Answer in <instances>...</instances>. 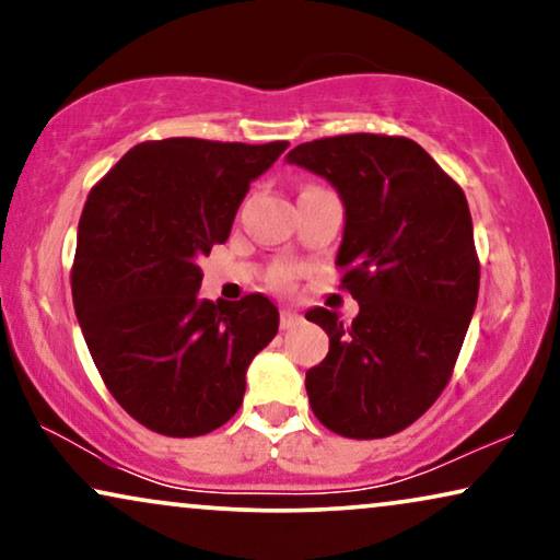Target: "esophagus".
Returning a JSON list of instances; mask_svg holds the SVG:
<instances>
[{
  "instance_id": "1",
  "label": "esophagus",
  "mask_w": 560,
  "mask_h": 560,
  "mask_svg": "<svg viewBox=\"0 0 560 560\" xmlns=\"http://www.w3.org/2000/svg\"><path fill=\"white\" fill-rule=\"evenodd\" d=\"M301 320H303V316L293 308H282L280 311V328H282V331H288V328H295L298 324H301Z\"/></svg>"
}]
</instances>
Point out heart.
<instances>
[{
	"mask_svg": "<svg viewBox=\"0 0 560 560\" xmlns=\"http://www.w3.org/2000/svg\"><path fill=\"white\" fill-rule=\"evenodd\" d=\"M270 282L275 288H288L290 282H293V270H290V267H275Z\"/></svg>",
	"mask_w": 560,
	"mask_h": 560,
	"instance_id": "b5f03b06",
	"label": "heart"
}]
</instances>
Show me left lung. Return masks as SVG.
<instances>
[{"mask_svg": "<svg viewBox=\"0 0 560 560\" xmlns=\"http://www.w3.org/2000/svg\"><path fill=\"white\" fill-rule=\"evenodd\" d=\"M288 163L320 175L347 209L336 265L359 303L305 318L328 334L305 372L311 408L347 439H385L448 385L479 295V257L462 186L408 137L339 135L298 144Z\"/></svg>", "mask_w": 560, "mask_h": 560, "instance_id": "obj_1", "label": "left lung"}]
</instances>
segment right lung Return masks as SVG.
<instances>
[{"label": "right lung", "mask_w": 560, "mask_h": 560, "mask_svg": "<svg viewBox=\"0 0 560 560\" xmlns=\"http://www.w3.org/2000/svg\"><path fill=\"white\" fill-rule=\"evenodd\" d=\"M288 142H140L91 188L71 270L75 316L104 385L150 431L194 439L240 410L275 339L265 295L201 301L198 259L224 244L249 183Z\"/></svg>", "instance_id": "add662e5"}]
</instances>
